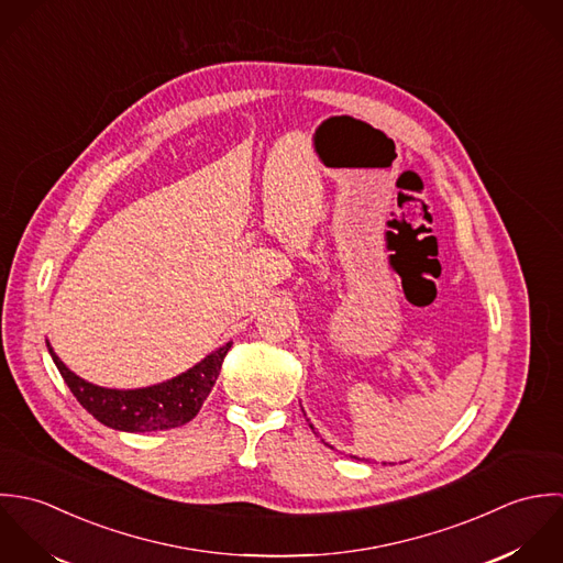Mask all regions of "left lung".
Listing matches in <instances>:
<instances>
[{
    "instance_id": "obj_1",
    "label": "left lung",
    "mask_w": 563,
    "mask_h": 563,
    "mask_svg": "<svg viewBox=\"0 0 563 563\" xmlns=\"http://www.w3.org/2000/svg\"><path fill=\"white\" fill-rule=\"evenodd\" d=\"M311 429H313V427H311Z\"/></svg>"
}]
</instances>
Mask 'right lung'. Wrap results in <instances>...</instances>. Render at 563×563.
I'll use <instances>...</instances> for the list:
<instances>
[{
	"instance_id": "obj_1",
	"label": "right lung",
	"mask_w": 563,
	"mask_h": 563,
	"mask_svg": "<svg viewBox=\"0 0 563 563\" xmlns=\"http://www.w3.org/2000/svg\"><path fill=\"white\" fill-rule=\"evenodd\" d=\"M230 345L228 341L180 376L143 389H107L87 383L58 358L49 343L47 350L76 400L98 422L114 431L152 433L183 427L198 416L220 376Z\"/></svg>"
}]
</instances>
